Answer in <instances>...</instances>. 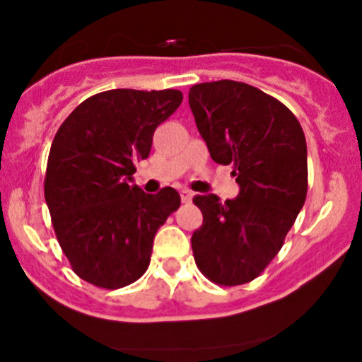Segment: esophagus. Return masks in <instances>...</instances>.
<instances>
[{
	"mask_svg": "<svg viewBox=\"0 0 362 362\" xmlns=\"http://www.w3.org/2000/svg\"><path fill=\"white\" fill-rule=\"evenodd\" d=\"M180 199L182 203H189L192 199V192L187 191V189H184V191H180Z\"/></svg>",
	"mask_w": 362,
	"mask_h": 362,
	"instance_id": "esophagus-1",
	"label": "esophagus"
}]
</instances>
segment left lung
<instances>
[{
	"label": "left lung",
	"instance_id": "obj_1",
	"mask_svg": "<svg viewBox=\"0 0 362 362\" xmlns=\"http://www.w3.org/2000/svg\"><path fill=\"white\" fill-rule=\"evenodd\" d=\"M189 107L211 159L231 166L240 194L224 203L194 196L203 214L192 233L199 272L224 287L257 279L275 259L308 191L306 140L276 98L235 80L196 83Z\"/></svg>",
	"mask_w": 362,
	"mask_h": 362
}]
</instances>
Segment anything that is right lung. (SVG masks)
Here are the masks:
<instances>
[{"label":"right lung","instance_id":"right-lung-1","mask_svg":"<svg viewBox=\"0 0 362 362\" xmlns=\"http://www.w3.org/2000/svg\"><path fill=\"white\" fill-rule=\"evenodd\" d=\"M182 100L177 89L105 90L57 129L43 191L57 242L86 282L120 289L147 272L156 233L180 196L173 187L145 194L131 184L134 163L148 158L156 127Z\"/></svg>","mask_w":362,"mask_h":362}]
</instances>
